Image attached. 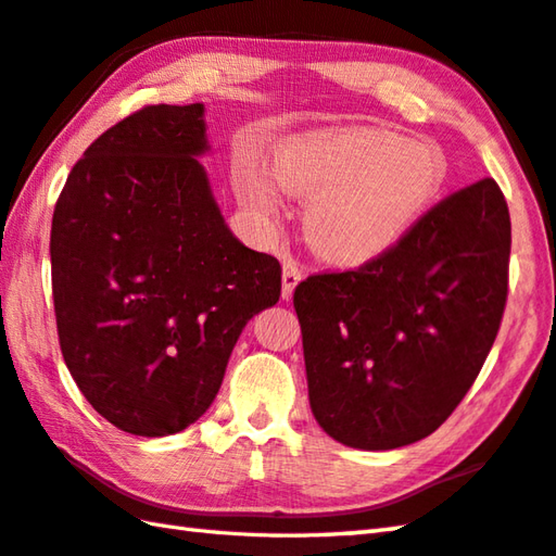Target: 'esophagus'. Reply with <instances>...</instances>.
Masks as SVG:
<instances>
[{
    "label": "esophagus",
    "mask_w": 556,
    "mask_h": 556,
    "mask_svg": "<svg viewBox=\"0 0 556 556\" xmlns=\"http://www.w3.org/2000/svg\"><path fill=\"white\" fill-rule=\"evenodd\" d=\"M303 277V269L299 267L296 260H285V275H281V296L287 301L293 296V289L299 287V281Z\"/></svg>",
    "instance_id": "obj_1"
}]
</instances>
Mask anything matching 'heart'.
<instances>
[{
  "instance_id": "heart-1",
  "label": "heart",
  "mask_w": 556,
  "mask_h": 556,
  "mask_svg": "<svg viewBox=\"0 0 556 556\" xmlns=\"http://www.w3.org/2000/svg\"><path fill=\"white\" fill-rule=\"evenodd\" d=\"M271 174L281 191L308 200L303 227L317 253L363 263L416 224L440 193L446 160L428 140L346 128L287 138L275 150ZM236 188L260 212L279 205L275 184L255 167L239 172Z\"/></svg>"
}]
</instances>
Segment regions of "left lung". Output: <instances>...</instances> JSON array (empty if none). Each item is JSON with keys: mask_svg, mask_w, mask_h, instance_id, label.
I'll return each instance as SVG.
<instances>
[{"mask_svg": "<svg viewBox=\"0 0 556 556\" xmlns=\"http://www.w3.org/2000/svg\"><path fill=\"white\" fill-rule=\"evenodd\" d=\"M511 219L494 179L446 195L358 269L293 291L308 399L337 442L387 452L452 416L497 339Z\"/></svg>", "mask_w": 556, "mask_h": 556, "instance_id": "1", "label": "left lung"}]
</instances>
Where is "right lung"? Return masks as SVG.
Here are the masks:
<instances>
[{
  "label": "right lung",
  "instance_id": "1",
  "mask_svg": "<svg viewBox=\"0 0 556 556\" xmlns=\"http://www.w3.org/2000/svg\"><path fill=\"white\" fill-rule=\"evenodd\" d=\"M200 102L150 104L108 128L56 200L50 236L59 346L104 420L186 430L215 401L245 323L279 301L277 257L224 224Z\"/></svg>",
  "mask_w": 556,
  "mask_h": 556
}]
</instances>
